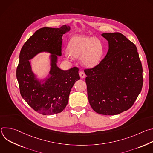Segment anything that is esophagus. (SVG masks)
<instances>
[{"instance_id":"1","label":"esophagus","mask_w":153,"mask_h":153,"mask_svg":"<svg viewBox=\"0 0 153 153\" xmlns=\"http://www.w3.org/2000/svg\"><path fill=\"white\" fill-rule=\"evenodd\" d=\"M79 75H80V77L82 79L85 78V76H86L85 74L83 71H80V72H79Z\"/></svg>"}]
</instances>
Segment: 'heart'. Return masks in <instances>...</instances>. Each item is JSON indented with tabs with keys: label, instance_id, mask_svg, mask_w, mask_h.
<instances>
[{
	"label": "heart",
	"instance_id": "obj_1",
	"mask_svg": "<svg viewBox=\"0 0 153 153\" xmlns=\"http://www.w3.org/2000/svg\"><path fill=\"white\" fill-rule=\"evenodd\" d=\"M103 52L102 43L98 38L76 35L70 40L64 56L68 59L80 57L83 67L93 68L100 63Z\"/></svg>",
	"mask_w": 153,
	"mask_h": 153
}]
</instances>
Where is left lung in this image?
<instances>
[{
  "label": "left lung",
  "mask_w": 153,
  "mask_h": 153,
  "mask_svg": "<svg viewBox=\"0 0 153 153\" xmlns=\"http://www.w3.org/2000/svg\"><path fill=\"white\" fill-rule=\"evenodd\" d=\"M108 51L96 67L85 70L89 103L103 115H116L133 106L143 85L142 66L134 43L119 33H103Z\"/></svg>",
  "instance_id": "obj_1"
}]
</instances>
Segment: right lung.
Masks as SVG:
<instances>
[{"label": "right lung", "mask_w": 153, "mask_h": 153, "mask_svg": "<svg viewBox=\"0 0 153 153\" xmlns=\"http://www.w3.org/2000/svg\"><path fill=\"white\" fill-rule=\"evenodd\" d=\"M70 30L71 27L66 25L59 28H42L21 49L16 71L20 94L34 110L41 114L61 113L68 104L72 87L80 79L78 68L63 70L57 66L58 56H62V36ZM42 52L51 54V68L45 78L39 79L32 71L30 60Z\"/></svg>", "instance_id": "right-lung-1"}]
</instances>
